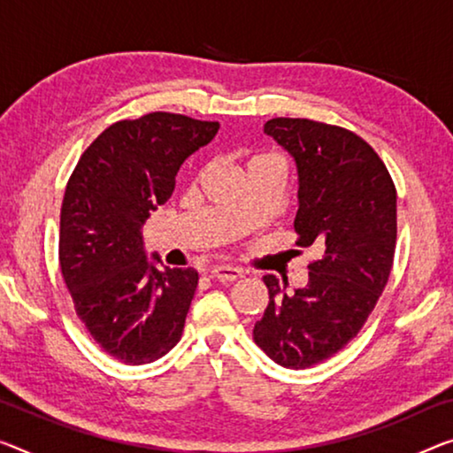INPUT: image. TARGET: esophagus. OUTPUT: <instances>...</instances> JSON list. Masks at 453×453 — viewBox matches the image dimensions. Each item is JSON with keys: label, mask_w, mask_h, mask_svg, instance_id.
I'll return each mask as SVG.
<instances>
[{"label": "esophagus", "mask_w": 453, "mask_h": 453, "mask_svg": "<svg viewBox=\"0 0 453 453\" xmlns=\"http://www.w3.org/2000/svg\"><path fill=\"white\" fill-rule=\"evenodd\" d=\"M211 275L214 277V280H219L222 283H233V281H239V280H242V277H245V273H242L239 267H233V265L214 267Z\"/></svg>", "instance_id": "obj_1"}]
</instances>
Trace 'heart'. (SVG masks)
<instances>
[{"mask_svg":"<svg viewBox=\"0 0 453 453\" xmlns=\"http://www.w3.org/2000/svg\"><path fill=\"white\" fill-rule=\"evenodd\" d=\"M259 157H265V156H259ZM253 159H255V157H253Z\"/></svg>","mask_w":453,"mask_h":453,"instance_id":"heart-1","label":"heart"}]
</instances>
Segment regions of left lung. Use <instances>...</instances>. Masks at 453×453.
Returning <instances> with one entry per match:
<instances>
[{"label":"left lung","instance_id":"left-lung-1","mask_svg":"<svg viewBox=\"0 0 453 453\" xmlns=\"http://www.w3.org/2000/svg\"><path fill=\"white\" fill-rule=\"evenodd\" d=\"M296 159L297 247L316 245L305 288L265 275L269 305L253 338L285 368L324 363L363 330L393 269L396 190L363 137L338 125L275 117L263 127Z\"/></svg>","mask_w":453,"mask_h":453}]
</instances>
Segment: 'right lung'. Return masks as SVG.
Here are the masks:
<instances>
[{
	"mask_svg": "<svg viewBox=\"0 0 453 453\" xmlns=\"http://www.w3.org/2000/svg\"><path fill=\"white\" fill-rule=\"evenodd\" d=\"M219 127L165 111L117 121L68 178L60 208L62 277L95 342L125 365L154 363L182 338L198 271L156 267L145 257L142 226L172 196L184 159Z\"/></svg>",
	"mask_w": 453,
	"mask_h": 453,
	"instance_id": "add662e5",
	"label": "right lung"
}]
</instances>
